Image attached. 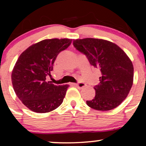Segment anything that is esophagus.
<instances>
[{
    "instance_id": "34e87169",
    "label": "esophagus",
    "mask_w": 146,
    "mask_h": 146,
    "mask_svg": "<svg viewBox=\"0 0 146 146\" xmlns=\"http://www.w3.org/2000/svg\"><path fill=\"white\" fill-rule=\"evenodd\" d=\"M71 85H73V86H75L79 87V88H81L85 86V84L84 82H78L77 84H71Z\"/></svg>"
}]
</instances>
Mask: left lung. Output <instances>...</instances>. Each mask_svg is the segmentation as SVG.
<instances>
[{"label":"left lung","mask_w":146,"mask_h":146,"mask_svg":"<svg viewBox=\"0 0 146 146\" xmlns=\"http://www.w3.org/2000/svg\"><path fill=\"white\" fill-rule=\"evenodd\" d=\"M73 44L102 73L100 84L94 86L95 98L86 101V104L102 111L116 108L126 98L132 86L134 68L131 60L119 46L105 40H73Z\"/></svg>","instance_id":"1"}]
</instances>
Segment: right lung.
Segmentation results:
<instances>
[{"label":"right lung","mask_w":146,"mask_h":146,"mask_svg":"<svg viewBox=\"0 0 146 146\" xmlns=\"http://www.w3.org/2000/svg\"><path fill=\"white\" fill-rule=\"evenodd\" d=\"M71 41L67 38L44 40L31 45L19 56L11 81L16 95L29 109L44 113L62 104L69 86H57L46 78L51 77L57 56L70 46Z\"/></svg>","instance_id":"obj_1"}]
</instances>
